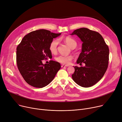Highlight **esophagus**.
<instances>
[{
	"mask_svg": "<svg viewBox=\"0 0 122 122\" xmlns=\"http://www.w3.org/2000/svg\"><path fill=\"white\" fill-rule=\"evenodd\" d=\"M68 67V66L65 65H62L61 66V67H62V68H65V67Z\"/></svg>",
	"mask_w": 122,
	"mask_h": 122,
	"instance_id": "34e87169",
	"label": "esophagus"
}]
</instances>
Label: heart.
Listing matches in <instances>:
<instances>
[{"label": "heart", "instance_id": "obj_1", "mask_svg": "<svg viewBox=\"0 0 122 122\" xmlns=\"http://www.w3.org/2000/svg\"><path fill=\"white\" fill-rule=\"evenodd\" d=\"M62 41L72 49H74L77 46L76 41L74 38L70 36L64 37L62 38ZM58 43V41L57 40H53L50 43L49 49L52 53H55L57 52ZM55 59L57 61L63 64L68 65L73 59V57L72 56L59 55L56 57Z\"/></svg>", "mask_w": 122, "mask_h": 122}]
</instances>
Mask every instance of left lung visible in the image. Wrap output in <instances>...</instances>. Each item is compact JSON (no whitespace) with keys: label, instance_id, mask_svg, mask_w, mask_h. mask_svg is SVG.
Masks as SVG:
<instances>
[{"label":"left lung","instance_id":"left-lung-1","mask_svg":"<svg viewBox=\"0 0 122 122\" xmlns=\"http://www.w3.org/2000/svg\"><path fill=\"white\" fill-rule=\"evenodd\" d=\"M77 36L82 42L81 52L77 64H85L84 67L74 66L72 76L81 86L91 87L103 77L108 68L109 50L103 37L98 32L86 28L75 30L71 35Z\"/></svg>","mask_w":122,"mask_h":122}]
</instances>
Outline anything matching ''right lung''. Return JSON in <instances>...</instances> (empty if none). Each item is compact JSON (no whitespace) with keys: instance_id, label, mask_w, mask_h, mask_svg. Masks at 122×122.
<instances>
[{"instance_id":"1","label":"right lung","mask_w":122,"mask_h":122,"mask_svg":"<svg viewBox=\"0 0 122 122\" xmlns=\"http://www.w3.org/2000/svg\"><path fill=\"white\" fill-rule=\"evenodd\" d=\"M61 33H51L38 30L25 35L17 47L16 61L19 71L28 84L37 88L47 86L52 81L61 68L60 64L50 60L49 64L42 60L52 58L49 49L53 38Z\"/></svg>"}]
</instances>
